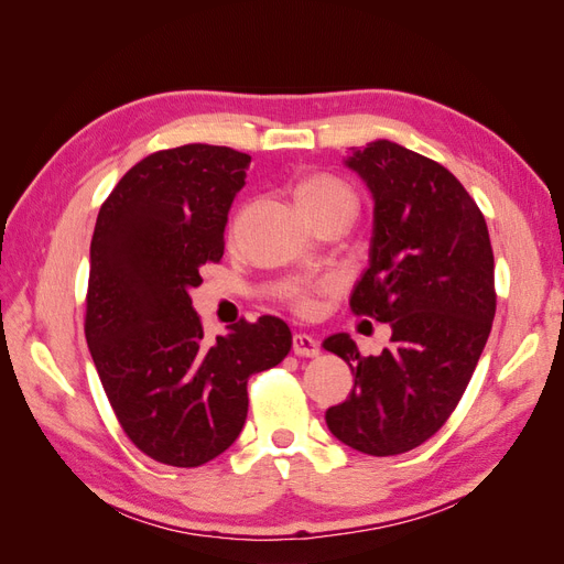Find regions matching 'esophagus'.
I'll return each mask as SVG.
<instances>
[{
    "mask_svg": "<svg viewBox=\"0 0 564 564\" xmlns=\"http://www.w3.org/2000/svg\"><path fill=\"white\" fill-rule=\"evenodd\" d=\"M293 352L297 357H316L319 355V343H316L310 334H295L293 336Z\"/></svg>",
    "mask_w": 564,
    "mask_h": 564,
    "instance_id": "obj_1",
    "label": "esophagus"
}]
</instances>
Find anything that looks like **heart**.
I'll list each match as a JSON object with an SVG mask.
<instances>
[{
  "label": "heart",
  "mask_w": 564,
  "mask_h": 564,
  "mask_svg": "<svg viewBox=\"0 0 564 564\" xmlns=\"http://www.w3.org/2000/svg\"><path fill=\"white\" fill-rule=\"evenodd\" d=\"M293 197L302 214L312 224L328 219V216H352L357 212V195L343 178L326 171H312L295 178ZM330 291V281L326 279H295L283 285L281 302L295 314H310L316 305V297Z\"/></svg>",
  "instance_id": "obj_1"
}]
</instances>
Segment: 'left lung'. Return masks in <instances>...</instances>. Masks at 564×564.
Masks as SVG:
<instances>
[{
  "instance_id": "1",
  "label": "left lung",
  "mask_w": 564,
  "mask_h": 564,
  "mask_svg": "<svg viewBox=\"0 0 564 564\" xmlns=\"http://www.w3.org/2000/svg\"><path fill=\"white\" fill-rule=\"evenodd\" d=\"M348 166L373 195L369 269L350 310L391 324L393 345L365 357L350 336L324 340L355 377L326 424L355 451L388 457L429 441L465 393L496 316L494 248L481 209L433 159L377 140Z\"/></svg>"
}]
</instances>
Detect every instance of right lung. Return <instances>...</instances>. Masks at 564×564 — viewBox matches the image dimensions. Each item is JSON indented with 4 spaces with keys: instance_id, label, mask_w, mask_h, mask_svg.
<instances>
[{
    "instance_id": "add662e5",
    "label": "right lung",
    "mask_w": 564,
    "mask_h": 564,
    "mask_svg": "<svg viewBox=\"0 0 564 564\" xmlns=\"http://www.w3.org/2000/svg\"><path fill=\"white\" fill-rule=\"evenodd\" d=\"M250 159L199 142L159 150L97 214L85 338L123 433L162 465L221 455L248 416V379L291 352V328L269 314L207 340L191 300L202 267L221 262Z\"/></svg>"
}]
</instances>
